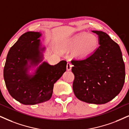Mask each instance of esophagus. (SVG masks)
Listing matches in <instances>:
<instances>
[{
  "label": "esophagus",
  "instance_id": "34e87169",
  "mask_svg": "<svg viewBox=\"0 0 129 129\" xmlns=\"http://www.w3.org/2000/svg\"><path fill=\"white\" fill-rule=\"evenodd\" d=\"M71 68H72V64L70 63V62L67 63V70L68 71H70L71 70Z\"/></svg>",
  "mask_w": 129,
  "mask_h": 129
}]
</instances>
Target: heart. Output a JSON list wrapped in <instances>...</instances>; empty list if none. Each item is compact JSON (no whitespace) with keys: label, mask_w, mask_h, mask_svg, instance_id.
Masks as SVG:
<instances>
[{"label":"heart","mask_w":129,"mask_h":129,"mask_svg":"<svg viewBox=\"0 0 129 129\" xmlns=\"http://www.w3.org/2000/svg\"><path fill=\"white\" fill-rule=\"evenodd\" d=\"M99 45L98 37L93 34L82 32L62 40L59 46L62 49L73 50L74 56L84 58L94 52Z\"/></svg>","instance_id":"obj_1"}]
</instances>
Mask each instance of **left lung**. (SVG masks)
Segmentation results:
<instances>
[{"label": "left lung", "instance_id": "1", "mask_svg": "<svg viewBox=\"0 0 129 129\" xmlns=\"http://www.w3.org/2000/svg\"><path fill=\"white\" fill-rule=\"evenodd\" d=\"M98 36L99 47L83 59H73V89L79 100L104 104L118 95L124 83L125 66L118 44L107 33L93 30Z\"/></svg>", "mask_w": 129, "mask_h": 129}]
</instances>
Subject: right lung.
<instances>
[{
    "mask_svg": "<svg viewBox=\"0 0 129 129\" xmlns=\"http://www.w3.org/2000/svg\"><path fill=\"white\" fill-rule=\"evenodd\" d=\"M42 33L28 31L19 37L6 57L4 77L9 94L24 105H36L51 98L56 81L66 71L67 61L50 65L43 61Z\"/></svg>",
    "mask_w": 129,
    "mask_h": 129,
    "instance_id": "1",
    "label": "right lung"
}]
</instances>
